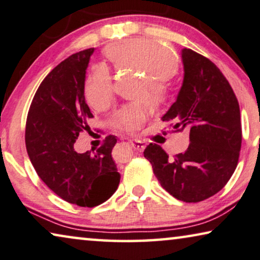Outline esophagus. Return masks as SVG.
Wrapping results in <instances>:
<instances>
[{
	"label": "esophagus",
	"mask_w": 260,
	"mask_h": 260,
	"mask_svg": "<svg viewBox=\"0 0 260 260\" xmlns=\"http://www.w3.org/2000/svg\"><path fill=\"white\" fill-rule=\"evenodd\" d=\"M131 146L134 147V150L136 151V152H143L144 149H145V144L141 141L131 142Z\"/></svg>",
	"instance_id": "1"
}]
</instances>
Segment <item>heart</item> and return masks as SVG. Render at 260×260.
I'll return each instance as SVG.
<instances>
[{"instance_id": "obj_1", "label": "heart", "mask_w": 260, "mask_h": 260, "mask_svg": "<svg viewBox=\"0 0 260 260\" xmlns=\"http://www.w3.org/2000/svg\"><path fill=\"white\" fill-rule=\"evenodd\" d=\"M106 57L117 71H130L145 75L136 87L134 96L145 99L152 107H158L167 99L166 80L178 70V58L169 47L146 39H129L108 47ZM86 102L91 109L101 111L113 102V83L105 67L99 66L85 83ZM146 118L145 108L131 103L119 108L110 118V124L119 131L133 133Z\"/></svg>"}]
</instances>
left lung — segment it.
<instances>
[{"label":"left lung","mask_w":260,"mask_h":260,"mask_svg":"<svg viewBox=\"0 0 260 260\" xmlns=\"http://www.w3.org/2000/svg\"><path fill=\"white\" fill-rule=\"evenodd\" d=\"M181 58L182 86L161 119L172 122L175 131L189 133V146L170 158L160 145L151 143L144 157L172 197L200 202L221 190L236 170L241 111L230 83L214 62L190 49H183Z\"/></svg>","instance_id":"obj_1"}]
</instances>
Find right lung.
I'll return each mask as SVG.
<instances>
[{
  "instance_id": "right-lung-1",
  "label": "right lung",
  "mask_w": 260,
  "mask_h": 260,
  "mask_svg": "<svg viewBox=\"0 0 260 260\" xmlns=\"http://www.w3.org/2000/svg\"><path fill=\"white\" fill-rule=\"evenodd\" d=\"M94 47L55 66L36 91L25 126V145L38 177L65 201L99 206L116 191L121 175L111 158L116 144L108 136L96 152L78 153L74 143L93 117L85 94L86 70Z\"/></svg>"
}]
</instances>
